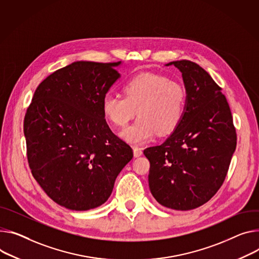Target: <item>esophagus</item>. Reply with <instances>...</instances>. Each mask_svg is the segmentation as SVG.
<instances>
[{
  "label": "esophagus",
  "mask_w": 259,
  "mask_h": 259,
  "mask_svg": "<svg viewBox=\"0 0 259 259\" xmlns=\"http://www.w3.org/2000/svg\"><path fill=\"white\" fill-rule=\"evenodd\" d=\"M133 153H134V156H135V157L142 156V155H143V149L137 147V146H134V147H133Z\"/></svg>",
  "instance_id": "obj_1"
}]
</instances>
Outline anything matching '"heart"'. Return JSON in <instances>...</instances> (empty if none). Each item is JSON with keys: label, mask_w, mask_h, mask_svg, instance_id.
<instances>
[{"label": "heart", "mask_w": 259, "mask_h": 259, "mask_svg": "<svg viewBox=\"0 0 259 259\" xmlns=\"http://www.w3.org/2000/svg\"><path fill=\"white\" fill-rule=\"evenodd\" d=\"M124 97L107 95L102 101L105 119L124 127L139 114L138 119L121 132L130 143H142L158 131L169 133L182 121L187 101L184 85L167 77L143 73L129 79L123 88Z\"/></svg>", "instance_id": "heart-1"}]
</instances>
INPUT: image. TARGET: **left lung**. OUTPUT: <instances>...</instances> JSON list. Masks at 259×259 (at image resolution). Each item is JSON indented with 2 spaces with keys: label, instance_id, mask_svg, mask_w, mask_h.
I'll use <instances>...</instances> for the list:
<instances>
[{
  "label": "left lung",
  "instance_id": "1",
  "mask_svg": "<svg viewBox=\"0 0 259 259\" xmlns=\"http://www.w3.org/2000/svg\"><path fill=\"white\" fill-rule=\"evenodd\" d=\"M170 65L182 73L185 113L165 142L144 154L150 161L154 198L163 206L189 210L220 189L236 151L237 133L222 89L205 70L188 60L166 64Z\"/></svg>",
  "mask_w": 259,
  "mask_h": 259
}]
</instances>
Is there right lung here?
<instances>
[{
  "label": "right lung",
  "instance_id": "obj_1",
  "mask_svg": "<svg viewBox=\"0 0 259 259\" xmlns=\"http://www.w3.org/2000/svg\"><path fill=\"white\" fill-rule=\"evenodd\" d=\"M119 65L77 61L61 68L38 85L27 109L23 132L32 175L66 208L103 204L133 157L102 112L103 98L121 76Z\"/></svg>",
  "mask_w": 259,
  "mask_h": 259
}]
</instances>
